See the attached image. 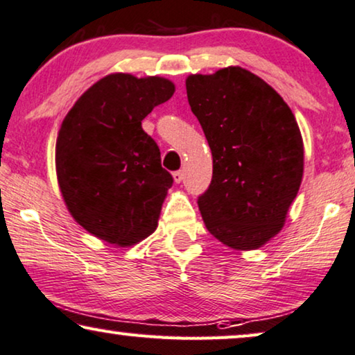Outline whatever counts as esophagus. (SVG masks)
Listing matches in <instances>:
<instances>
[{
  "label": "esophagus",
  "instance_id": "1",
  "mask_svg": "<svg viewBox=\"0 0 355 355\" xmlns=\"http://www.w3.org/2000/svg\"><path fill=\"white\" fill-rule=\"evenodd\" d=\"M173 178H174V182L179 184L184 179V173L181 171V169H179V171H174L173 173Z\"/></svg>",
  "mask_w": 355,
  "mask_h": 355
}]
</instances>
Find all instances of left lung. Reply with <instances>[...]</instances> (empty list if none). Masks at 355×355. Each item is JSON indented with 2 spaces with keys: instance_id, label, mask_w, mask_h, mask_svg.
<instances>
[{
  "instance_id": "1",
  "label": "left lung",
  "mask_w": 355,
  "mask_h": 355,
  "mask_svg": "<svg viewBox=\"0 0 355 355\" xmlns=\"http://www.w3.org/2000/svg\"><path fill=\"white\" fill-rule=\"evenodd\" d=\"M186 88L213 155L211 184L197 200L203 223L230 248H259L284 227L301 186L304 147L295 115L241 67L190 75Z\"/></svg>"
}]
</instances>
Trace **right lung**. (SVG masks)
Returning <instances> with one entry per match:
<instances>
[{
  "label": "right lung",
  "instance_id": "right-lung-1",
  "mask_svg": "<svg viewBox=\"0 0 355 355\" xmlns=\"http://www.w3.org/2000/svg\"><path fill=\"white\" fill-rule=\"evenodd\" d=\"M173 92L160 76L115 73L67 114L55 144L58 181L69 211L89 234L131 246L157 229L173 176L142 120Z\"/></svg>",
  "mask_w": 355,
  "mask_h": 355
}]
</instances>
